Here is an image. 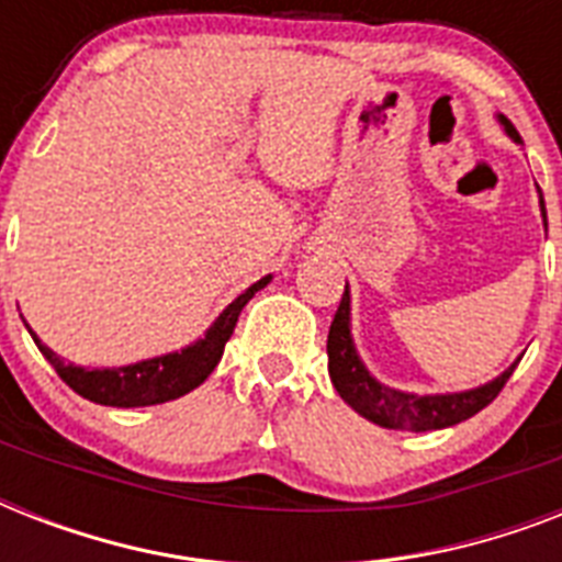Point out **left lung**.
Wrapping results in <instances>:
<instances>
[{"label": "left lung", "mask_w": 562, "mask_h": 562, "mask_svg": "<svg viewBox=\"0 0 562 562\" xmlns=\"http://www.w3.org/2000/svg\"><path fill=\"white\" fill-rule=\"evenodd\" d=\"M498 125L505 127V134L519 143L516 127L498 113ZM542 221H546V206H542ZM549 229V224H546ZM326 352H329V379H333L335 391L352 411H359L361 417L375 423L382 428H400V431H435V428L458 426L463 419L475 417L481 408H487L490 402L496 400L498 391L505 387L510 373L516 370L519 359L498 373L496 379L472 387V391L458 393H405L396 387H387L370 370L364 368L356 344H352V321H350V285L344 289L341 306L335 312V321L329 326V338H326Z\"/></svg>", "instance_id": "obj_1"}]
</instances>
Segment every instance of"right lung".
Here are the masks:
<instances>
[{"mask_svg":"<svg viewBox=\"0 0 562 562\" xmlns=\"http://www.w3.org/2000/svg\"><path fill=\"white\" fill-rule=\"evenodd\" d=\"M271 282V273L254 282L245 294H238L229 303L215 324L203 333V338L192 341L183 350L166 352L157 359L136 361V364H125V368H101L87 370L78 364H69L57 356L55 350H48L46 344L40 341L37 333H31L40 352L46 356V361L57 370V375L64 379L75 393H81L83 400L99 402V405H110V408H143V405H160V402H171L178 396H187L198 384L206 382V375L215 370V364L224 356V344L229 341V335L236 329V321L241 315V308L247 306V300L254 297L256 291L265 289Z\"/></svg>","mask_w":562,"mask_h":562,"instance_id":"1","label":"right lung"}]
</instances>
